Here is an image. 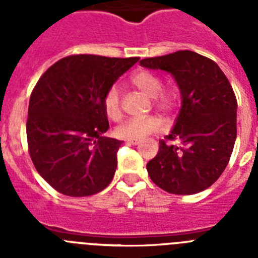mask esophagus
Instances as JSON below:
<instances>
[{"mask_svg":"<svg viewBox=\"0 0 258 258\" xmlns=\"http://www.w3.org/2000/svg\"><path fill=\"white\" fill-rule=\"evenodd\" d=\"M127 143H131V145H138L141 142L140 140H126Z\"/></svg>","mask_w":258,"mask_h":258,"instance_id":"1","label":"esophagus"}]
</instances>
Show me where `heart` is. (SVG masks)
I'll use <instances>...</instances> for the list:
<instances>
[{"mask_svg":"<svg viewBox=\"0 0 258 258\" xmlns=\"http://www.w3.org/2000/svg\"><path fill=\"white\" fill-rule=\"evenodd\" d=\"M132 85L152 98L155 107L161 111H169L177 102V93L173 89L163 88V80L159 75L147 70H141L131 77ZM103 111L111 120H117L121 116L120 94L116 86H111L106 92L102 101ZM161 121L155 116L143 118H129L117 125L115 134L122 140H142L145 137L160 129Z\"/></svg>","mask_w":258,"mask_h":258,"instance_id":"obj_1","label":"heart"}]
</instances>
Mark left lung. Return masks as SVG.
<instances>
[{"mask_svg": "<svg viewBox=\"0 0 258 258\" xmlns=\"http://www.w3.org/2000/svg\"><path fill=\"white\" fill-rule=\"evenodd\" d=\"M141 66L169 72L181 92L174 127L147 163L150 178L164 191L191 195L220 178L236 140V98L217 63L190 50L146 58ZM177 139L178 146L166 140Z\"/></svg>", "mask_w": 258, "mask_h": 258, "instance_id": "1", "label": "left lung"}]
</instances>
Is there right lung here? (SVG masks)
<instances>
[{
    "label": "right lung",
    "instance_id": "right-lung-1",
    "mask_svg": "<svg viewBox=\"0 0 258 258\" xmlns=\"http://www.w3.org/2000/svg\"><path fill=\"white\" fill-rule=\"evenodd\" d=\"M140 58L80 54L45 72L29 98L27 141L36 170L68 197H89L111 183L121 141L102 137L109 124L102 101Z\"/></svg>",
    "mask_w": 258,
    "mask_h": 258
}]
</instances>
